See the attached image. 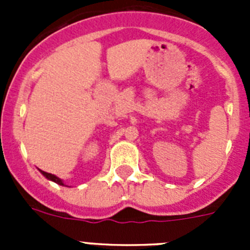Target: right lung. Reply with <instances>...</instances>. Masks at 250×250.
<instances>
[{"label":"right lung","instance_id":"1","mask_svg":"<svg viewBox=\"0 0 250 250\" xmlns=\"http://www.w3.org/2000/svg\"><path fill=\"white\" fill-rule=\"evenodd\" d=\"M41 173H42L43 176H46V178H47V179H50V180H52V182H55V183H56V184L63 185L62 180H61V179H60V178H57V176H55L54 174L46 173V171H42V170H41Z\"/></svg>","mask_w":250,"mask_h":250}]
</instances>
